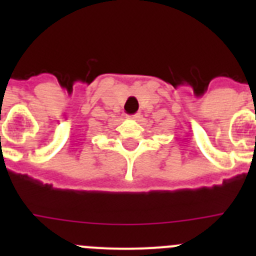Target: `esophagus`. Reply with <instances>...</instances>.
I'll return each mask as SVG.
<instances>
[{
	"label": "esophagus",
	"mask_w": 256,
	"mask_h": 256,
	"mask_svg": "<svg viewBox=\"0 0 256 256\" xmlns=\"http://www.w3.org/2000/svg\"><path fill=\"white\" fill-rule=\"evenodd\" d=\"M140 118V114H134V115H128V119H133V120H137Z\"/></svg>",
	"instance_id": "1"
}]
</instances>
